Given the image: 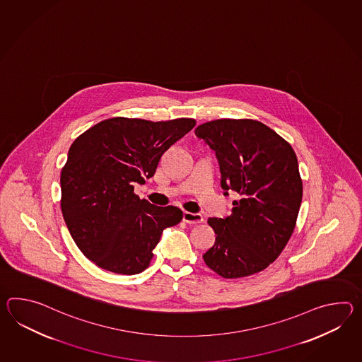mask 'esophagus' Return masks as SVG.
Masks as SVG:
<instances>
[{"label": "esophagus", "instance_id": "34e87169", "mask_svg": "<svg viewBox=\"0 0 362 362\" xmlns=\"http://www.w3.org/2000/svg\"><path fill=\"white\" fill-rule=\"evenodd\" d=\"M183 221L188 225H194V223H201L204 222V217L200 213H191V211H185L183 214Z\"/></svg>", "mask_w": 362, "mask_h": 362}]
</instances>
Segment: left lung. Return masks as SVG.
Returning a JSON list of instances; mask_svg holds the SVG:
<instances>
[{"mask_svg": "<svg viewBox=\"0 0 362 362\" xmlns=\"http://www.w3.org/2000/svg\"><path fill=\"white\" fill-rule=\"evenodd\" d=\"M216 152L221 185L239 193L233 213L209 218L216 243L202 257L227 279L259 273L274 262L295 230L303 180L292 146L253 119H216L194 129Z\"/></svg>", "mask_w": 362, "mask_h": 362, "instance_id": "obj_1", "label": "left lung"}]
</instances>
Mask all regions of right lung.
Instances as JSON below:
<instances>
[{"label": "right lung", "instance_id": "obj_1", "mask_svg": "<svg viewBox=\"0 0 362 362\" xmlns=\"http://www.w3.org/2000/svg\"><path fill=\"white\" fill-rule=\"evenodd\" d=\"M194 124L115 117L75 139L61 171V209L75 244L98 267L144 272L162 231L182 221L179 208L140 200L134 185L152 177L162 154Z\"/></svg>", "mask_w": 362, "mask_h": 362}]
</instances>
